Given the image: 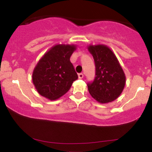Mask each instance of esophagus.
I'll list each match as a JSON object with an SVG mask.
<instances>
[{
  "label": "esophagus",
  "instance_id": "esophagus-1",
  "mask_svg": "<svg viewBox=\"0 0 152 152\" xmlns=\"http://www.w3.org/2000/svg\"><path fill=\"white\" fill-rule=\"evenodd\" d=\"M78 77H79V79H82V78L84 77L83 73H79V74H78Z\"/></svg>",
  "mask_w": 152,
  "mask_h": 152
}]
</instances>
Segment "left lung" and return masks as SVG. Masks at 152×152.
Segmentation results:
<instances>
[{
  "label": "left lung",
  "mask_w": 152,
  "mask_h": 152,
  "mask_svg": "<svg viewBox=\"0 0 152 152\" xmlns=\"http://www.w3.org/2000/svg\"><path fill=\"white\" fill-rule=\"evenodd\" d=\"M90 53L94 57L96 77L88 84L91 96L101 104L117 99L125 88L126 77L117 56L110 48L104 45H90Z\"/></svg>",
  "instance_id": "1"
}]
</instances>
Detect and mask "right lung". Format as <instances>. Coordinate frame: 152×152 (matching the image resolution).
Here are the masks:
<instances>
[{"instance_id":"1","label":"right lung","mask_w":152,"mask_h":152,"mask_svg":"<svg viewBox=\"0 0 152 152\" xmlns=\"http://www.w3.org/2000/svg\"><path fill=\"white\" fill-rule=\"evenodd\" d=\"M76 48V45H56L39 59L32 72V80L41 96L56 100L70 90L78 79L70 61Z\"/></svg>"}]
</instances>
